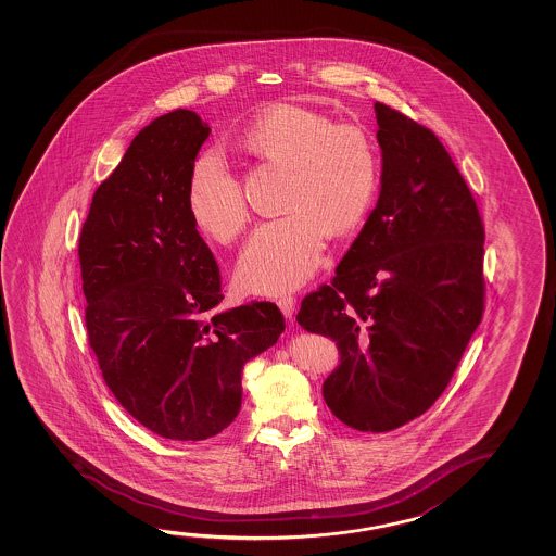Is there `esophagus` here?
<instances>
[{
	"label": "esophagus",
	"mask_w": 556,
	"mask_h": 556,
	"mask_svg": "<svg viewBox=\"0 0 556 556\" xmlns=\"http://www.w3.org/2000/svg\"><path fill=\"white\" fill-rule=\"evenodd\" d=\"M277 306L281 308L285 318L292 319V314H294V309H296V299H294L292 294H285V296H279Z\"/></svg>",
	"instance_id": "obj_1"
}]
</instances>
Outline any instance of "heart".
I'll return each mask as SVG.
<instances>
[{
  "label": "heart",
  "mask_w": 556,
  "mask_h": 556,
  "mask_svg": "<svg viewBox=\"0 0 556 556\" xmlns=\"http://www.w3.org/2000/svg\"><path fill=\"white\" fill-rule=\"evenodd\" d=\"M257 161L285 168V215L255 230L237 265V282L254 294H281L308 281L321 264L326 235L345 237L366 219L380 190V156L355 126H333L312 110L275 106L240 137ZM186 207L193 227L220 244L250 220L242 184L215 151L188 174Z\"/></svg>",
  "instance_id": "1"
}]
</instances>
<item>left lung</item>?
I'll use <instances>...</instances> for the list:
<instances>
[{
  "label": "left lung",
  "mask_w": 556,
  "mask_h": 556,
  "mask_svg": "<svg viewBox=\"0 0 556 556\" xmlns=\"http://www.w3.org/2000/svg\"><path fill=\"white\" fill-rule=\"evenodd\" d=\"M374 110L380 198L296 321L341 351L324 382L331 413L361 432H388L434 405L481 324L484 227L434 131L382 102Z\"/></svg>",
  "instance_id": "left-lung-1"
}]
</instances>
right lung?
<instances>
[{"label": "right lung", "mask_w": 556, "mask_h": 556, "mask_svg": "<svg viewBox=\"0 0 556 556\" xmlns=\"http://www.w3.org/2000/svg\"><path fill=\"white\" fill-rule=\"evenodd\" d=\"M210 131L191 110L153 119L94 191L79 237L85 328L104 382L143 427L186 442L237 419L242 366L285 331L274 302L213 312L219 265L186 207Z\"/></svg>", "instance_id": "1"}]
</instances>
